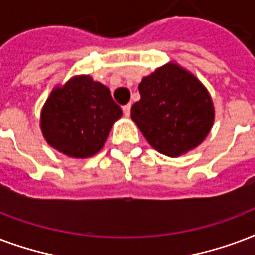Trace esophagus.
<instances>
[{
  "label": "esophagus",
  "instance_id": "34e87169",
  "mask_svg": "<svg viewBox=\"0 0 255 255\" xmlns=\"http://www.w3.org/2000/svg\"><path fill=\"white\" fill-rule=\"evenodd\" d=\"M122 108H123L124 115H126V116H129V114H131V103H128V104L123 106Z\"/></svg>",
  "mask_w": 255,
  "mask_h": 255
}]
</instances>
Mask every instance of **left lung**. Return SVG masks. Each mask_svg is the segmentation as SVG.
Here are the masks:
<instances>
[{
	"mask_svg": "<svg viewBox=\"0 0 255 255\" xmlns=\"http://www.w3.org/2000/svg\"><path fill=\"white\" fill-rule=\"evenodd\" d=\"M140 100L132 120L149 144L167 156H179L205 140L213 127L214 107L207 89L176 64L158 68L139 84Z\"/></svg>",
	"mask_w": 255,
	"mask_h": 255,
	"instance_id": "obj_1",
	"label": "left lung"
}]
</instances>
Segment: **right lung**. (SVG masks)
<instances>
[{"label": "right lung", "mask_w": 255, "mask_h": 255, "mask_svg": "<svg viewBox=\"0 0 255 255\" xmlns=\"http://www.w3.org/2000/svg\"><path fill=\"white\" fill-rule=\"evenodd\" d=\"M122 116L110 89L89 76L54 88L41 112V131L53 148L72 158H89L106 143Z\"/></svg>", "instance_id": "1"}]
</instances>
